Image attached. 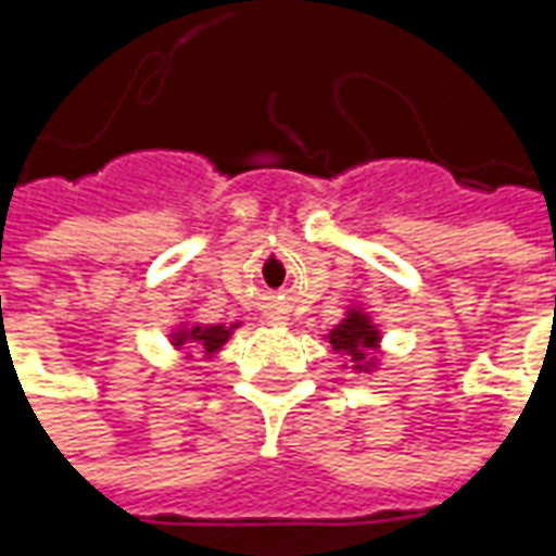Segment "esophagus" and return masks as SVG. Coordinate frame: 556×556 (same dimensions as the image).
<instances>
[{"instance_id": "1", "label": "esophagus", "mask_w": 556, "mask_h": 556, "mask_svg": "<svg viewBox=\"0 0 556 556\" xmlns=\"http://www.w3.org/2000/svg\"><path fill=\"white\" fill-rule=\"evenodd\" d=\"M270 324H282V318H274V320H270Z\"/></svg>"}]
</instances>
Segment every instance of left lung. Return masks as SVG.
<instances>
[{"instance_id":"obj_1","label":"left lung","mask_w":556,"mask_h":556,"mask_svg":"<svg viewBox=\"0 0 556 556\" xmlns=\"http://www.w3.org/2000/svg\"><path fill=\"white\" fill-rule=\"evenodd\" d=\"M332 351L348 356L353 365V371H374L377 368V351H380V330L371 320L368 312H362L359 306H351L341 324H336L330 330Z\"/></svg>"}]
</instances>
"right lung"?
I'll list each match as a JSON object with an SVG mask.
<instances>
[{
	"mask_svg": "<svg viewBox=\"0 0 556 556\" xmlns=\"http://www.w3.org/2000/svg\"><path fill=\"white\" fill-rule=\"evenodd\" d=\"M236 330V324L232 327H224V324H179L174 332H170V341H174V348H185V344H194L200 351L205 353V359H212L220 348H224L229 336Z\"/></svg>",
	"mask_w": 556,
	"mask_h": 556,
	"instance_id": "add662e5",
	"label": "right lung"
}]
</instances>
